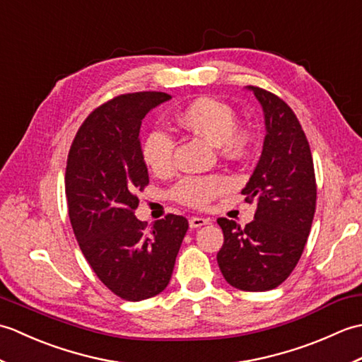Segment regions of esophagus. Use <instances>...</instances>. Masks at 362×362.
Segmentation results:
<instances>
[{
	"instance_id": "1",
	"label": "esophagus",
	"mask_w": 362,
	"mask_h": 362,
	"mask_svg": "<svg viewBox=\"0 0 362 362\" xmlns=\"http://www.w3.org/2000/svg\"><path fill=\"white\" fill-rule=\"evenodd\" d=\"M210 224V219L209 218H202V216H193L189 219V227L191 228H199L202 226Z\"/></svg>"
}]
</instances>
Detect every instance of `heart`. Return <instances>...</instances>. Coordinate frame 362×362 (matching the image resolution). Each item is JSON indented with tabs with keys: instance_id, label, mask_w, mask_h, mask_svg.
Wrapping results in <instances>:
<instances>
[{
	"instance_id": "heart-1",
	"label": "heart",
	"mask_w": 362,
	"mask_h": 362,
	"mask_svg": "<svg viewBox=\"0 0 362 362\" xmlns=\"http://www.w3.org/2000/svg\"><path fill=\"white\" fill-rule=\"evenodd\" d=\"M179 124L201 135L206 140L219 144L224 156L240 157L249 146V134L238 129V118L232 107L213 98H199L188 104L177 117ZM175 138L163 127H153L144 136L141 157L144 163L156 174L171 171L174 165ZM228 188V180L221 174L185 175L175 183L171 194L177 202L202 209L213 199Z\"/></svg>"
}]
</instances>
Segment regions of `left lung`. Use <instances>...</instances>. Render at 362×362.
Masks as SVG:
<instances>
[{"instance_id":"1","label":"left lung","mask_w":362,"mask_h":362,"mask_svg":"<svg viewBox=\"0 0 362 362\" xmlns=\"http://www.w3.org/2000/svg\"><path fill=\"white\" fill-rule=\"evenodd\" d=\"M263 105L266 130L263 152L243 194L255 204V219L245 227L219 218L224 244L218 264L236 289L271 291L288 279L308 240L317 185L302 126L281 98L249 87Z\"/></svg>"}]
</instances>
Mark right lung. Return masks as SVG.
I'll use <instances>...</instances> for the list:
<instances>
[{
  "mask_svg": "<svg viewBox=\"0 0 362 362\" xmlns=\"http://www.w3.org/2000/svg\"><path fill=\"white\" fill-rule=\"evenodd\" d=\"M168 99L163 91H138L96 107L66 158L65 194L76 240L98 279L129 302L168 286L188 230L179 214L169 213L151 227L134 214L136 193L149 183L138 140L141 121Z\"/></svg>",
  "mask_w": 362,
  "mask_h": 362,
  "instance_id": "1",
  "label": "right lung"
}]
</instances>
